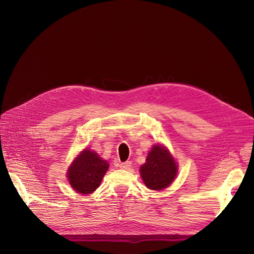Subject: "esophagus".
Segmentation results:
<instances>
[{"label": "esophagus", "instance_id": "obj_1", "mask_svg": "<svg viewBox=\"0 0 254 254\" xmlns=\"http://www.w3.org/2000/svg\"><path fill=\"white\" fill-rule=\"evenodd\" d=\"M119 167L122 168L123 170H129L130 167H131V163H130V162H125V163L120 164Z\"/></svg>", "mask_w": 254, "mask_h": 254}]
</instances>
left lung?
Here are the masks:
<instances>
[{
  "label": "left lung",
  "mask_w": 254,
  "mask_h": 254,
  "mask_svg": "<svg viewBox=\"0 0 254 254\" xmlns=\"http://www.w3.org/2000/svg\"><path fill=\"white\" fill-rule=\"evenodd\" d=\"M141 176L149 190H162L172 183L177 174V166L169 151L154 145L146 163L140 168Z\"/></svg>",
  "instance_id": "obj_1"
}]
</instances>
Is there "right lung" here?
<instances>
[{
	"instance_id": "add662e5",
	"label": "right lung",
	"mask_w": 254,
	"mask_h": 254,
	"mask_svg": "<svg viewBox=\"0 0 254 254\" xmlns=\"http://www.w3.org/2000/svg\"><path fill=\"white\" fill-rule=\"evenodd\" d=\"M108 168V163L96 152L85 149L71 165L68 172L69 182L79 193H91L100 185Z\"/></svg>"
}]
</instances>
